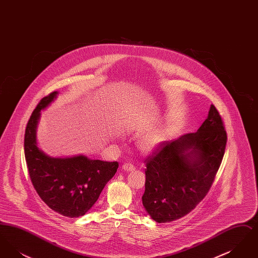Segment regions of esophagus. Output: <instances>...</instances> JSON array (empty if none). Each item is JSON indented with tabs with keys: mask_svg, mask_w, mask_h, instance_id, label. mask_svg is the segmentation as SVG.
I'll return each instance as SVG.
<instances>
[{
	"mask_svg": "<svg viewBox=\"0 0 258 258\" xmlns=\"http://www.w3.org/2000/svg\"><path fill=\"white\" fill-rule=\"evenodd\" d=\"M122 168L125 171H133V170H135V166L132 163H124V164H123Z\"/></svg>",
	"mask_w": 258,
	"mask_h": 258,
	"instance_id": "34e87169",
	"label": "esophagus"
}]
</instances>
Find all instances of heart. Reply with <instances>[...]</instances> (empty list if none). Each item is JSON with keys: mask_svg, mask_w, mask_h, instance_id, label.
Listing matches in <instances>:
<instances>
[{"mask_svg": "<svg viewBox=\"0 0 258 258\" xmlns=\"http://www.w3.org/2000/svg\"><path fill=\"white\" fill-rule=\"evenodd\" d=\"M168 138L167 132L165 130H155L147 135H143L137 141L138 149L146 154H150L160 148Z\"/></svg>", "mask_w": 258, "mask_h": 258, "instance_id": "heart-1", "label": "heart"}]
</instances>
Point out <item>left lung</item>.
<instances>
[{"mask_svg": "<svg viewBox=\"0 0 258 258\" xmlns=\"http://www.w3.org/2000/svg\"><path fill=\"white\" fill-rule=\"evenodd\" d=\"M227 135L214 104L196 133L165 141L148 155L142 203L160 223L183 218L207 196L221 166Z\"/></svg>", "mask_w": 258, "mask_h": 258, "instance_id": "8db88e82", "label": "left lung"}]
</instances>
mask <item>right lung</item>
<instances>
[{
    "label": "right lung",
    "instance_id": "add662e5",
    "mask_svg": "<svg viewBox=\"0 0 258 258\" xmlns=\"http://www.w3.org/2000/svg\"><path fill=\"white\" fill-rule=\"evenodd\" d=\"M52 92L41 98L25 130L24 153L30 179L37 195L53 211L68 218L85 215L115 175L119 163L78 156L52 159L37 146L36 128L40 110L56 98Z\"/></svg>",
    "mask_w": 258,
    "mask_h": 258
}]
</instances>
